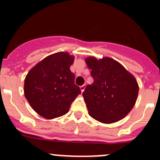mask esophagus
Instances as JSON below:
<instances>
[{
	"label": "esophagus",
	"instance_id": "obj_1",
	"mask_svg": "<svg viewBox=\"0 0 160 160\" xmlns=\"http://www.w3.org/2000/svg\"><path fill=\"white\" fill-rule=\"evenodd\" d=\"M85 87H86V85H82V87H80V89H81V91H82V92H83V91H84Z\"/></svg>",
	"mask_w": 160,
	"mask_h": 160
}]
</instances>
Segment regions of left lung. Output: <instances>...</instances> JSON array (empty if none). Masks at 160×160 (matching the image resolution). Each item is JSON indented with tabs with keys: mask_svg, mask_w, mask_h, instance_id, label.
Wrapping results in <instances>:
<instances>
[{
	"mask_svg": "<svg viewBox=\"0 0 160 160\" xmlns=\"http://www.w3.org/2000/svg\"><path fill=\"white\" fill-rule=\"evenodd\" d=\"M94 83L82 93L89 114L103 123L121 120L135 106L137 81L121 64L110 58L86 59Z\"/></svg>",
	"mask_w": 160,
	"mask_h": 160,
	"instance_id": "left-lung-1",
	"label": "left lung"
}]
</instances>
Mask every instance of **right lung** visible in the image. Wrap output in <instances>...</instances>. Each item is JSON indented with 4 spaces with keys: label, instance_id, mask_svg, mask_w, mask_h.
<instances>
[{
    "label": "right lung",
    "instance_id": "1",
    "mask_svg": "<svg viewBox=\"0 0 160 160\" xmlns=\"http://www.w3.org/2000/svg\"><path fill=\"white\" fill-rule=\"evenodd\" d=\"M73 60L66 52H59L44 58L28 73L25 96L41 116L49 119L62 116L81 94L74 84V73L70 70Z\"/></svg>",
    "mask_w": 160,
    "mask_h": 160
}]
</instances>
